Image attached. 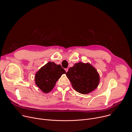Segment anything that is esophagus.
I'll return each mask as SVG.
<instances>
[{
  "label": "esophagus",
  "instance_id": "1",
  "mask_svg": "<svg viewBox=\"0 0 132 132\" xmlns=\"http://www.w3.org/2000/svg\"><path fill=\"white\" fill-rule=\"evenodd\" d=\"M65 71H66V72L68 71V68H65Z\"/></svg>",
  "mask_w": 132,
  "mask_h": 132
}]
</instances>
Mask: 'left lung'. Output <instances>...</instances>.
Returning <instances> with one entry per match:
<instances>
[{"label": "left lung", "instance_id": "obj_1", "mask_svg": "<svg viewBox=\"0 0 132 132\" xmlns=\"http://www.w3.org/2000/svg\"><path fill=\"white\" fill-rule=\"evenodd\" d=\"M66 75L73 88L83 95L95 90L100 82L98 71L89 63H76L69 68Z\"/></svg>", "mask_w": 132, "mask_h": 132}]
</instances>
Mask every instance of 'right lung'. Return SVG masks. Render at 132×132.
I'll list each match as a JSON object with an SVG mask.
<instances>
[{
	"instance_id": "add662e5",
	"label": "right lung",
	"mask_w": 132,
	"mask_h": 132,
	"mask_svg": "<svg viewBox=\"0 0 132 132\" xmlns=\"http://www.w3.org/2000/svg\"><path fill=\"white\" fill-rule=\"evenodd\" d=\"M64 73L66 71L61 65L49 62L36 72L34 77L35 84L43 92L48 93Z\"/></svg>"
}]
</instances>
